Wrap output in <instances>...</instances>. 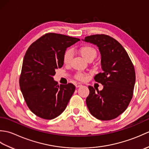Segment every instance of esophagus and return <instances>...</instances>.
Returning <instances> with one entry per match:
<instances>
[{
	"label": "esophagus",
	"instance_id": "1",
	"mask_svg": "<svg viewBox=\"0 0 149 149\" xmlns=\"http://www.w3.org/2000/svg\"><path fill=\"white\" fill-rule=\"evenodd\" d=\"M75 87H76V88H79V87H80V86H82V84H81V83H76V84H75Z\"/></svg>",
	"mask_w": 149,
	"mask_h": 149
}]
</instances>
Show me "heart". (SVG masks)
<instances>
[{
  "instance_id": "1",
  "label": "heart",
  "mask_w": 149,
  "mask_h": 149,
  "mask_svg": "<svg viewBox=\"0 0 149 149\" xmlns=\"http://www.w3.org/2000/svg\"><path fill=\"white\" fill-rule=\"evenodd\" d=\"M81 56L86 60L90 59H94L97 56V51L93 47L90 45H84L81 47L79 50ZM73 56H74V52L72 49H67L63 55V62L65 65H69L70 63ZM75 78L81 81H85L88 78V75L83 73L78 72L75 75Z\"/></svg>"
}]
</instances>
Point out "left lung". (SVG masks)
<instances>
[{"instance_id": "left-lung-1", "label": "left lung", "mask_w": 149, "mask_h": 149, "mask_svg": "<svg viewBox=\"0 0 149 149\" xmlns=\"http://www.w3.org/2000/svg\"><path fill=\"white\" fill-rule=\"evenodd\" d=\"M82 40L98 47L102 69L94 79L103 85V89L97 93L88 86L87 107L96 118L113 120L125 111L132 99L136 81L134 66L121 44L109 36L95 34Z\"/></svg>"}]
</instances>
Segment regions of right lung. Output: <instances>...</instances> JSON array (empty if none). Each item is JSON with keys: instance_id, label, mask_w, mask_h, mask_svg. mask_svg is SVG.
<instances>
[{"instance_id": "right-lung-1", "label": "right lung", "mask_w": 149, "mask_h": 149, "mask_svg": "<svg viewBox=\"0 0 149 149\" xmlns=\"http://www.w3.org/2000/svg\"><path fill=\"white\" fill-rule=\"evenodd\" d=\"M80 40L47 33L28 48L22 63L20 87L30 110L40 118L51 120L64 111L75 91L73 84L58 85L56 69L63 65L66 49Z\"/></svg>"}]
</instances>
